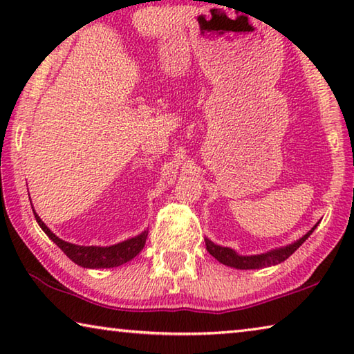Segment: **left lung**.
<instances>
[{
  "mask_svg": "<svg viewBox=\"0 0 354 354\" xmlns=\"http://www.w3.org/2000/svg\"><path fill=\"white\" fill-rule=\"evenodd\" d=\"M317 225H319V223H317ZM317 225L308 232L306 236H303L295 243H292V245H289V247H286V248H279V250L270 251V253H266V254L239 256V254H236V251H232L231 248L218 247V245L212 243L211 241H209V239H206V241H205L206 242V250L218 262L225 263V266H227V267L241 268V270H248V268H262V267L277 266V263L284 262L287 257L295 253V251L299 248V245H301L310 234H313V231L315 230Z\"/></svg>",
  "mask_w": 354,
  "mask_h": 354,
  "instance_id": "8db88e82",
  "label": "left lung"
}]
</instances>
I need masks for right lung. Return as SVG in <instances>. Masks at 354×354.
I'll return each mask as SVG.
<instances>
[{
    "label": "right lung",
    "instance_id": "right-lung-1",
    "mask_svg": "<svg viewBox=\"0 0 354 354\" xmlns=\"http://www.w3.org/2000/svg\"><path fill=\"white\" fill-rule=\"evenodd\" d=\"M34 215L41 230L45 231V234L50 237L71 261L84 268H111L122 266V263H127L128 261H131L133 257L140 253L143 247H145L148 237V232L143 231L140 236L128 239V241L112 245V247H81V245L65 242L62 239L53 234L44 221L40 220L39 215L35 212Z\"/></svg>",
    "mask_w": 354,
    "mask_h": 354
}]
</instances>
